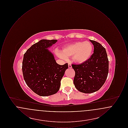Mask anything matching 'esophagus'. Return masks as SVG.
<instances>
[{"mask_svg":"<svg viewBox=\"0 0 128 128\" xmlns=\"http://www.w3.org/2000/svg\"><path fill=\"white\" fill-rule=\"evenodd\" d=\"M68 67L69 68H72V65L70 64V63H68Z\"/></svg>","mask_w":128,"mask_h":128,"instance_id":"1","label":"esophagus"}]
</instances>
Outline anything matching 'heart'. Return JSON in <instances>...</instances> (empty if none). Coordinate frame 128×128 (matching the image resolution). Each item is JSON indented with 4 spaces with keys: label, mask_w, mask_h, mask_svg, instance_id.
<instances>
[{
    "label": "heart",
    "mask_w": 128,
    "mask_h": 128,
    "mask_svg": "<svg viewBox=\"0 0 128 128\" xmlns=\"http://www.w3.org/2000/svg\"><path fill=\"white\" fill-rule=\"evenodd\" d=\"M93 51V46L89 41H78L67 44L61 51H58L57 55L61 58L72 56V61L78 64H82L88 61L91 56Z\"/></svg>",
    "instance_id": "heart-1"
}]
</instances>
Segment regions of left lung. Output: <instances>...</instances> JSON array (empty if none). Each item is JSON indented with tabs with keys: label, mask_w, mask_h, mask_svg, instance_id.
<instances>
[{
	"label": "left lung",
	"mask_w": 128,
	"mask_h": 128,
	"mask_svg": "<svg viewBox=\"0 0 128 128\" xmlns=\"http://www.w3.org/2000/svg\"><path fill=\"white\" fill-rule=\"evenodd\" d=\"M94 47V53L84 63L72 64L75 75L73 83L80 92L89 94L99 90L108 73L109 62L105 48L97 42L90 40Z\"/></svg>",
	"instance_id": "8db88e82"
}]
</instances>
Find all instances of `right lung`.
Listing matches in <instances>:
<instances>
[{"label":"right lung","mask_w":128,"mask_h":128,"mask_svg":"<svg viewBox=\"0 0 128 128\" xmlns=\"http://www.w3.org/2000/svg\"><path fill=\"white\" fill-rule=\"evenodd\" d=\"M58 41L42 39L25 53L22 70L26 84L37 94L46 96L56 93L68 64H58L48 48Z\"/></svg>","instance_id":"add662e5"}]
</instances>
